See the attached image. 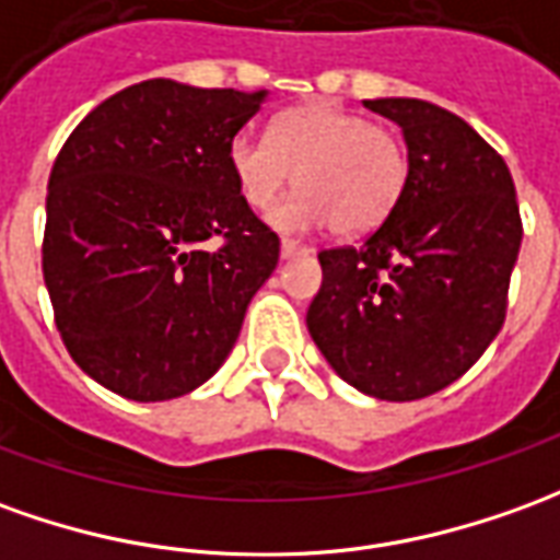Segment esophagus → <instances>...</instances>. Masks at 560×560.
I'll return each instance as SVG.
<instances>
[{
	"label": "esophagus",
	"mask_w": 560,
	"mask_h": 560,
	"mask_svg": "<svg viewBox=\"0 0 560 560\" xmlns=\"http://www.w3.org/2000/svg\"><path fill=\"white\" fill-rule=\"evenodd\" d=\"M315 248H308V245H300V242L293 240H281V260H291V257H306Z\"/></svg>",
	"instance_id": "obj_1"
}]
</instances>
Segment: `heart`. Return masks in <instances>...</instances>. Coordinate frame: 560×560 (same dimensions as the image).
I'll return each mask as SVG.
<instances>
[{"instance_id":"1","label":"heart","mask_w":560,"mask_h":560,"mask_svg":"<svg viewBox=\"0 0 560 560\" xmlns=\"http://www.w3.org/2000/svg\"><path fill=\"white\" fill-rule=\"evenodd\" d=\"M226 160L242 199L257 212L281 197L296 172L300 190L269 214L288 233L330 224L342 236L370 233L388 221L409 175L406 148L394 132L334 103L284 112L269 139L240 132Z\"/></svg>"}]
</instances>
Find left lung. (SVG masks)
Returning <instances> with one entry per match:
<instances>
[{
	"instance_id": "1",
	"label": "left lung",
	"mask_w": 560,
	"mask_h": 560,
	"mask_svg": "<svg viewBox=\"0 0 560 560\" xmlns=\"http://www.w3.org/2000/svg\"><path fill=\"white\" fill-rule=\"evenodd\" d=\"M394 120L409 175L361 248L318 254L306 327L334 373L375 400H421L470 370L503 327L522 248L506 163L467 120L409 96L363 100Z\"/></svg>"
}]
</instances>
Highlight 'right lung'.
Wrapping results in <instances>:
<instances>
[{
  "instance_id": "1",
  "label": "right lung",
  "mask_w": 560,
  "mask_h": 560,
  "mask_svg": "<svg viewBox=\"0 0 560 560\" xmlns=\"http://www.w3.org/2000/svg\"><path fill=\"white\" fill-rule=\"evenodd\" d=\"M267 96L151 78L62 144L42 269L62 342L103 388L175 400L236 346L279 236L242 199L226 154Z\"/></svg>"
}]
</instances>
